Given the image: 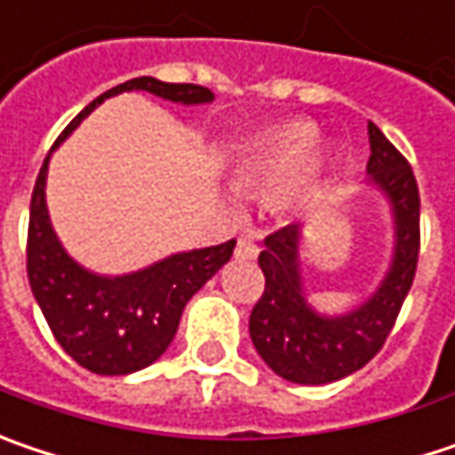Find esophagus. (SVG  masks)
<instances>
[{
	"instance_id": "obj_1",
	"label": "esophagus",
	"mask_w": 455,
	"mask_h": 455,
	"mask_svg": "<svg viewBox=\"0 0 455 455\" xmlns=\"http://www.w3.org/2000/svg\"><path fill=\"white\" fill-rule=\"evenodd\" d=\"M259 252V247H257V239H254L252 234H242L239 239H236V250L234 254L239 257V259H254Z\"/></svg>"
}]
</instances>
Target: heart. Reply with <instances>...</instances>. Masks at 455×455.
Listing matches in <instances>:
<instances>
[{"instance_id":"b5f03b06","label":"heart","mask_w":455,"mask_h":455,"mask_svg":"<svg viewBox=\"0 0 455 455\" xmlns=\"http://www.w3.org/2000/svg\"><path fill=\"white\" fill-rule=\"evenodd\" d=\"M314 136H316L314 125L304 121L285 123L254 136L236 159L234 167L236 182L257 190L285 173L286 177L281 178V182L273 188L270 203L278 211L293 208L296 203L307 198L319 177V156L314 151H307ZM288 169L291 170V173L287 172Z\"/></svg>"}]
</instances>
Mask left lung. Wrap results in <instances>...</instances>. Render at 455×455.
<instances>
[{
  "mask_svg": "<svg viewBox=\"0 0 455 455\" xmlns=\"http://www.w3.org/2000/svg\"><path fill=\"white\" fill-rule=\"evenodd\" d=\"M368 174L394 208V265L381 288L345 316H319L307 307L299 273V227L265 236L259 267L265 291L250 314L254 347L278 376L293 384H330L363 368L387 342L410 293L419 257V190L402 151L368 123Z\"/></svg>",
  "mask_w": 455,
  "mask_h": 455,
  "instance_id": "left-lung-1",
  "label": "left lung"
}]
</instances>
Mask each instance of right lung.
<instances>
[{
  "instance_id": "right-lung-1",
  "label": "right lung",
  "mask_w": 455,
  "mask_h": 455,
  "mask_svg": "<svg viewBox=\"0 0 455 455\" xmlns=\"http://www.w3.org/2000/svg\"><path fill=\"white\" fill-rule=\"evenodd\" d=\"M128 90H147L185 105L213 100V92L201 84H170L154 76H139L92 100L64 128L59 141H64L105 97ZM45 170L48 156L33 188L28 224V278L33 296L56 342L82 368L100 376L141 371L170 347L185 304L228 262L236 239L219 247L174 254L133 275L100 278L79 267L61 250L45 211Z\"/></svg>"
}]
</instances>
